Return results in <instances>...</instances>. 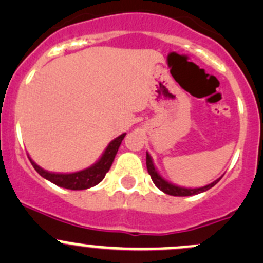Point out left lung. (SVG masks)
Segmentation results:
<instances>
[{
  "mask_svg": "<svg viewBox=\"0 0 263 263\" xmlns=\"http://www.w3.org/2000/svg\"><path fill=\"white\" fill-rule=\"evenodd\" d=\"M146 166H147V172L150 174L151 179H153L154 184L159 188L160 191H163L164 193L171 196H179V197H184V196H193V195H198V193H202L205 191L210 190L211 187H214L217 182L221 179L220 177L219 179L214 181L213 183L208 185H203V187H198V188H187V187H181V185H177L174 183L168 182L166 179H164L163 177L160 176V173L158 172V169L155 168L154 165L153 158L150 156V154L146 153Z\"/></svg>",
  "mask_w": 263,
  "mask_h": 263,
  "instance_id": "left-lung-1",
  "label": "left lung"
}]
</instances>
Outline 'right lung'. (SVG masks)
Segmentation results:
<instances>
[{"label": "right lung", "instance_id": "right-lung-1", "mask_svg": "<svg viewBox=\"0 0 263 263\" xmlns=\"http://www.w3.org/2000/svg\"><path fill=\"white\" fill-rule=\"evenodd\" d=\"M124 136H126V134H122L118 137H116L115 140H112L104 150V153L102 154L99 160L95 161L92 165H90L86 169H82V171L73 172V173H54V172H48L46 169L41 168L35 161L31 160V158H29V160H30L34 169L43 178L54 183L55 185L73 191L87 190V188L94 187V185H97L98 183H100L104 179L105 174L108 173V171L112 166L117 151L121 146V142L124 139Z\"/></svg>", "mask_w": 263, "mask_h": 263}]
</instances>
